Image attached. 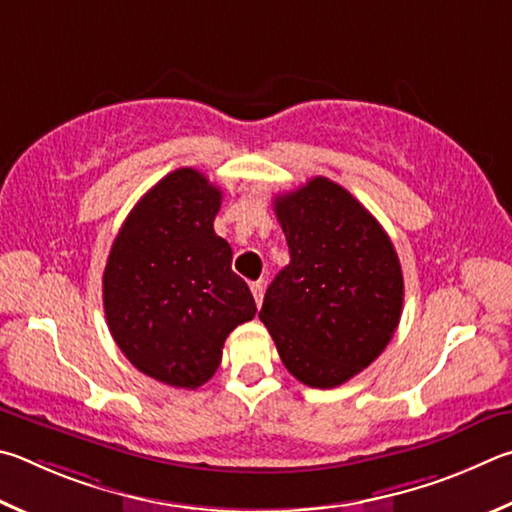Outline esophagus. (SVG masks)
Instances as JSON below:
<instances>
[{
	"label": "esophagus",
	"mask_w": 512,
	"mask_h": 512,
	"mask_svg": "<svg viewBox=\"0 0 512 512\" xmlns=\"http://www.w3.org/2000/svg\"><path fill=\"white\" fill-rule=\"evenodd\" d=\"M251 294H254L256 306H261V303H263V297H265V285H263V281L251 283Z\"/></svg>",
	"instance_id": "esophagus-1"
}]
</instances>
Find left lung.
Masks as SVG:
<instances>
[{
    "label": "left lung",
    "instance_id": "obj_1",
    "mask_svg": "<svg viewBox=\"0 0 512 512\" xmlns=\"http://www.w3.org/2000/svg\"><path fill=\"white\" fill-rule=\"evenodd\" d=\"M290 247L258 312L294 378L333 389L387 348L402 315L405 283L380 222L328 177L276 195Z\"/></svg>",
    "mask_w": 512,
    "mask_h": 512
}]
</instances>
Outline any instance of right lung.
<instances>
[{
  "label": "right lung",
  "mask_w": 512,
  "mask_h": 512,
  "mask_svg": "<svg viewBox=\"0 0 512 512\" xmlns=\"http://www.w3.org/2000/svg\"><path fill=\"white\" fill-rule=\"evenodd\" d=\"M222 191L200 170L177 168L125 218L103 272V308L116 346L170 387L197 389L222 360L224 339L256 303L213 231Z\"/></svg>",
  "instance_id": "obj_1"
}]
</instances>
